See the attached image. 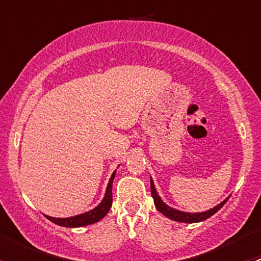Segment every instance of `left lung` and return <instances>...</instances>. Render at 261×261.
<instances>
[{
	"mask_svg": "<svg viewBox=\"0 0 261 261\" xmlns=\"http://www.w3.org/2000/svg\"><path fill=\"white\" fill-rule=\"evenodd\" d=\"M150 188H151V196H152V198H154V204H155V207H156L158 211L162 212L163 215L167 216V217L170 218V220L177 221V222L196 223V222H201V221L207 220V218H210L211 216L215 215L218 210H221V207H222L228 199V197H227V198L223 199L220 204H217V206H215L213 208L207 210V211H204V212H192L191 213V212L179 211V210H175V208H173V207L168 206V204L165 203L162 198H160L159 194H158L156 188H155L154 181H152L151 177H150Z\"/></svg>",
	"mask_w": 261,
	"mask_h": 261,
	"instance_id": "obj_1",
	"label": "left lung"
}]
</instances>
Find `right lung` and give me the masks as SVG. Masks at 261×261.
I'll use <instances>...</instances> for the list:
<instances>
[{
	"label": "right lung",
	"instance_id": "1",
	"mask_svg": "<svg viewBox=\"0 0 261 261\" xmlns=\"http://www.w3.org/2000/svg\"><path fill=\"white\" fill-rule=\"evenodd\" d=\"M116 175V170L112 173L111 178H110L109 184H107L106 188V193H105L103 199L101 201V203L98 206L94 207L93 210L88 212L81 213V215L77 216H72V217H67V218H57V217H50V216H46L45 217L48 218L49 221L54 222L55 225L63 226V227H83V226L87 225H92V223L98 222L99 220L105 217L110 211L112 206V183H114V178Z\"/></svg>",
	"mask_w": 261,
	"mask_h": 261
}]
</instances>
